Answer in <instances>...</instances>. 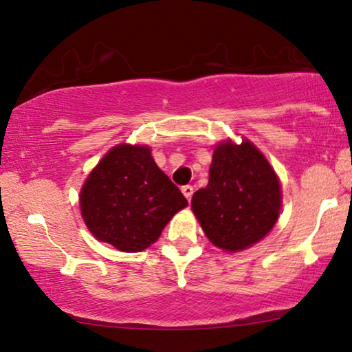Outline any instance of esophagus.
<instances>
[{
	"instance_id": "obj_1",
	"label": "esophagus",
	"mask_w": 352,
	"mask_h": 352,
	"mask_svg": "<svg viewBox=\"0 0 352 352\" xmlns=\"http://www.w3.org/2000/svg\"><path fill=\"white\" fill-rule=\"evenodd\" d=\"M182 194H184V197H186V199L187 200H189L190 201V199H192V195H194V187H192V186H184V187H182Z\"/></svg>"
}]
</instances>
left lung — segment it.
<instances>
[{"instance_id": "8db88e82", "label": "left lung", "mask_w": 352, "mask_h": 352, "mask_svg": "<svg viewBox=\"0 0 352 352\" xmlns=\"http://www.w3.org/2000/svg\"><path fill=\"white\" fill-rule=\"evenodd\" d=\"M200 228L224 252H243L263 240L282 210V184L264 153L247 138L214 146L208 186L190 201Z\"/></svg>"}]
</instances>
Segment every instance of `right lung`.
Segmentation results:
<instances>
[{
    "instance_id": "right-lung-1",
    "label": "right lung",
    "mask_w": 352,
    "mask_h": 352,
    "mask_svg": "<svg viewBox=\"0 0 352 352\" xmlns=\"http://www.w3.org/2000/svg\"><path fill=\"white\" fill-rule=\"evenodd\" d=\"M80 211L99 242L138 253L155 243L187 200L152 157L146 144L113 146L80 189Z\"/></svg>"
}]
</instances>
